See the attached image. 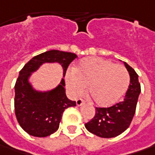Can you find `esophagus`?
Segmentation results:
<instances>
[{
  "instance_id": "obj_1",
  "label": "esophagus",
  "mask_w": 155,
  "mask_h": 155,
  "mask_svg": "<svg viewBox=\"0 0 155 155\" xmlns=\"http://www.w3.org/2000/svg\"><path fill=\"white\" fill-rule=\"evenodd\" d=\"M84 104V101L82 100V99H78L77 101H76V105H77V107H80V106H81V105Z\"/></svg>"
}]
</instances>
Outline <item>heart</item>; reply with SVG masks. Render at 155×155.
<instances>
[{"label": "heart", "mask_w": 155, "mask_h": 155, "mask_svg": "<svg viewBox=\"0 0 155 155\" xmlns=\"http://www.w3.org/2000/svg\"><path fill=\"white\" fill-rule=\"evenodd\" d=\"M67 87L74 97L83 94L87 87L91 101L101 107L115 104L125 94L129 85V75L120 65L101 57L81 60L74 70L66 74Z\"/></svg>", "instance_id": "b5f03b06"}]
</instances>
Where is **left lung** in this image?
<instances>
[{"label": "left lung", "mask_w": 155, "mask_h": 155, "mask_svg": "<svg viewBox=\"0 0 155 155\" xmlns=\"http://www.w3.org/2000/svg\"><path fill=\"white\" fill-rule=\"evenodd\" d=\"M124 65L130 75V84L124 100L110 107H96L94 117L85 124L88 131L101 138H113L122 134L135 114L140 84L134 69L125 61Z\"/></svg>", "instance_id": "obj_1"}]
</instances>
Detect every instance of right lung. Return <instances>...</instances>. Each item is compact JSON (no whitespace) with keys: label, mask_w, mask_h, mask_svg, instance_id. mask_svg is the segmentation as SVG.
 Returning <instances> with one entry per match:
<instances>
[{"label":"right lung","mask_w":155,"mask_h":155,"mask_svg":"<svg viewBox=\"0 0 155 155\" xmlns=\"http://www.w3.org/2000/svg\"><path fill=\"white\" fill-rule=\"evenodd\" d=\"M75 54L49 50L33 57L19 73L15 86V111L17 120L24 131L35 137H47L57 131L66 108L75 107L76 102L66 95L62 78L56 87L47 91L35 89L30 82L33 73L44 63H59L63 69V77Z\"/></svg>","instance_id":"right-lung-1"}]
</instances>
